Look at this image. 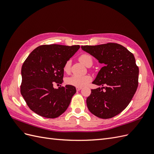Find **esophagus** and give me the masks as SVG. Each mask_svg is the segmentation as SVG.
Masks as SVG:
<instances>
[{"instance_id": "obj_1", "label": "esophagus", "mask_w": 154, "mask_h": 154, "mask_svg": "<svg viewBox=\"0 0 154 154\" xmlns=\"http://www.w3.org/2000/svg\"><path fill=\"white\" fill-rule=\"evenodd\" d=\"M76 88V91H80L82 88V87H77Z\"/></svg>"}]
</instances>
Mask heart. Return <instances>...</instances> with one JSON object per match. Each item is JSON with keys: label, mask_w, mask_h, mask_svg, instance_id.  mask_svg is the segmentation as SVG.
Returning <instances> with one entry per match:
<instances>
[{"label": "heart", "mask_w": 154, "mask_h": 154, "mask_svg": "<svg viewBox=\"0 0 154 154\" xmlns=\"http://www.w3.org/2000/svg\"><path fill=\"white\" fill-rule=\"evenodd\" d=\"M79 60L81 63L84 64L85 66H91L92 64V59L91 56L87 54H83L79 57ZM71 69V62L68 60L65 63L63 66V71L66 72H69ZM91 81V77L89 75L85 76H78L72 75L67 77L66 79V82L68 85H72L74 87H82L85 86L87 84Z\"/></svg>", "instance_id": "obj_1"}]
</instances>
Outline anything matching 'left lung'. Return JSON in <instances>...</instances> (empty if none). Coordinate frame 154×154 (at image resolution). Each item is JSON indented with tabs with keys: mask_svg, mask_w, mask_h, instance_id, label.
<instances>
[{
	"mask_svg": "<svg viewBox=\"0 0 154 154\" xmlns=\"http://www.w3.org/2000/svg\"><path fill=\"white\" fill-rule=\"evenodd\" d=\"M81 48L103 65L92 82L93 84L103 87L91 90L86 101L88 109L100 118H113L128 105L136 92L139 68L134 56L116 43Z\"/></svg>",
	"mask_w": 154,
	"mask_h": 154,
	"instance_id": "8db88e82",
	"label": "left lung"
}]
</instances>
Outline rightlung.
<instances>
[{
	"mask_svg": "<svg viewBox=\"0 0 154 154\" xmlns=\"http://www.w3.org/2000/svg\"><path fill=\"white\" fill-rule=\"evenodd\" d=\"M79 45H44L35 49L21 69V94L29 109L47 118H56L67 110L76 90L75 87L54 88L62 84L63 66L80 49Z\"/></svg>",
	"mask_w": 154,
	"mask_h": 154,
	"instance_id": "add662e5",
	"label": "right lung"
}]
</instances>
